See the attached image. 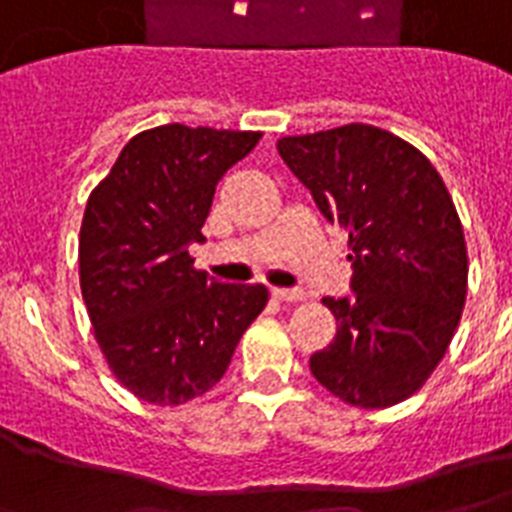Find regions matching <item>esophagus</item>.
Returning <instances> with one entry per match:
<instances>
[{"mask_svg": "<svg viewBox=\"0 0 512 512\" xmlns=\"http://www.w3.org/2000/svg\"><path fill=\"white\" fill-rule=\"evenodd\" d=\"M273 297L278 302H302L305 299V292L302 289H273Z\"/></svg>", "mask_w": 512, "mask_h": 512, "instance_id": "esophagus-1", "label": "esophagus"}]
</instances>
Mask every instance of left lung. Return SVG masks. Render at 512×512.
I'll return each mask as SVG.
<instances>
[{
	"mask_svg": "<svg viewBox=\"0 0 512 512\" xmlns=\"http://www.w3.org/2000/svg\"><path fill=\"white\" fill-rule=\"evenodd\" d=\"M276 147L350 239L355 294L323 297L336 336L310 371L347 405H397L426 384L463 315L468 252L450 191L423 152L365 123Z\"/></svg>",
	"mask_w": 512,
	"mask_h": 512,
	"instance_id": "obj_1",
	"label": "left lung"
}]
</instances>
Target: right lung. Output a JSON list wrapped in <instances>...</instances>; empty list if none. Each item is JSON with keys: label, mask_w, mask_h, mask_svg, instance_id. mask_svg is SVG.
<instances>
[{"label": "right lung", "mask_w": 512, "mask_h": 512, "mask_svg": "<svg viewBox=\"0 0 512 512\" xmlns=\"http://www.w3.org/2000/svg\"><path fill=\"white\" fill-rule=\"evenodd\" d=\"M260 136L149 128L89 194L78 239L83 302L110 371L149 405L210 392L268 305L263 284H220L189 255L191 242H205L215 186Z\"/></svg>", "instance_id": "1"}]
</instances>
